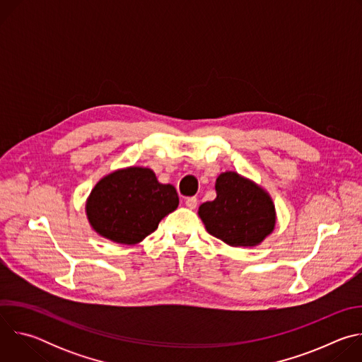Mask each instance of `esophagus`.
Listing matches in <instances>:
<instances>
[{
  "label": "esophagus",
  "mask_w": 362,
  "mask_h": 362,
  "mask_svg": "<svg viewBox=\"0 0 362 362\" xmlns=\"http://www.w3.org/2000/svg\"><path fill=\"white\" fill-rule=\"evenodd\" d=\"M186 206H187L189 209H194L196 206H197V197H194V196L187 197V199H186Z\"/></svg>",
  "instance_id": "34e87169"
}]
</instances>
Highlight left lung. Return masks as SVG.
I'll use <instances>...</instances> for the list:
<instances>
[{
    "label": "left lung",
    "mask_w": 362,
    "mask_h": 362,
    "mask_svg": "<svg viewBox=\"0 0 362 362\" xmlns=\"http://www.w3.org/2000/svg\"><path fill=\"white\" fill-rule=\"evenodd\" d=\"M216 199L199 206L206 230L230 246L259 245L276 222L271 196L249 179L225 172L216 179Z\"/></svg>",
    "instance_id": "1"
}]
</instances>
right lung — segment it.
Segmentation results:
<instances>
[{"instance_id": "right-lung-1", "label": "right lung", "mask_w": 362, "mask_h": 362, "mask_svg": "<svg viewBox=\"0 0 362 362\" xmlns=\"http://www.w3.org/2000/svg\"><path fill=\"white\" fill-rule=\"evenodd\" d=\"M179 196L162 185L147 168H127L103 177L91 190L86 212L91 228L103 238L134 245L154 232L173 212Z\"/></svg>"}]
</instances>
